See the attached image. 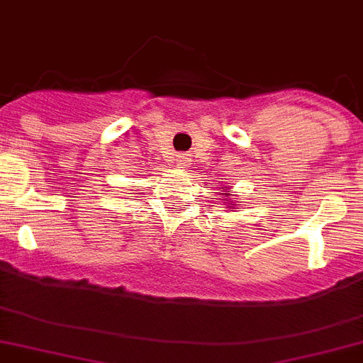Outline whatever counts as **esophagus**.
Listing matches in <instances>:
<instances>
[{
    "instance_id": "1",
    "label": "esophagus",
    "mask_w": 363,
    "mask_h": 363,
    "mask_svg": "<svg viewBox=\"0 0 363 363\" xmlns=\"http://www.w3.org/2000/svg\"><path fill=\"white\" fill-rule=\"evenodd\" d=\"M177 162H179V166H181V168H186V166H188V162H189L188 153H179Z\"/></svg>"
}]
</instances>
